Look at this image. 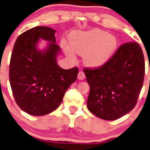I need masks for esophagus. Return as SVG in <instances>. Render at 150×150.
<instances>
[{
  "instance_id": "esophagus-1",
  "label": "esophagus",
  "mask_w": 150,
  "mask_h": 150,
  "mask_svg": "<svg viewBox=\"0 0 150 150\" xmlns=\"http://www.w3.org/2000/svg\"><path fill=\"white\" fill-rule=\"evenodd\" d=\"M78 79L79 80H84L85 79V72L83 71H79V75H78Z\"/></svg>"
}]
</instances>
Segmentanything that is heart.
<instances>
[{
  "label": "heart",
  "mask_w": 150,
  "mask_h": 150,
  "mask_svg": "<svg viewBox=\"0 0 150 150\" xmlns=\"http://www.w3.org/2000/svg\"><path fill=\"white\" fill-rule=\"evenodd\" d=\"M70 43L78 54L84 56L87 65L96 67L104 65L114 55L117 40L105 31L92 30L73 33L70 36ZM65 50L69 56L74 57L70 48L66 46Z\"/></svg>",
  "instance_id": "obj_1"
}]
</instances>
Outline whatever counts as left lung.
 <instances>
[{"instance_id":"left-lung-1","label":"left lung","mask_w":150,"mask_h":150,"mask_svg":"<svg viewBox=\"0 0 150 150\" xmlns=\"http://www.w3.org/2000/svg\"><path fill=\"white\" fill-rule=\"evenodd\" d=\"M84 72L90 86L88 109L104 120H117L137 104L145 75L143 50L137 42H126L104 65Z\"/></svg>"}]
</instances>
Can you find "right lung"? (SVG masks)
Returning <instances> with one entry per match:
<instances>
[{
    "instance_id": "add662e5",
    "label": "right lung",
    "mask_w": 150,
    "mask_h": 150,
    "mask_svg": "<svg viewBox=\"0 0 150 150\" xmlns=\"http://www.w3.org/2000/svg\"><path fill=\"white\" fill-rule=\"evenodd\" d=\"M56 30L36 26L18 36L11 54L9 79L15 101L21 110L33 116H43L59 108L64 94L75 82L79 69L60 68L56 56ZM40 38L51 42L47 50L39 51Z\"/></svg>"
}]
</instances>
